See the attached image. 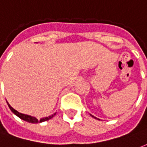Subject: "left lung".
Masks as SVG:
<instances>
[{
    "label": "left lung",
    "mask_w": 147,
    "mask_h": 147,
    "mask_svg": "<svg viewBox=\"0 0 147 147\" xmlns=\"http://www.w3.org/2000/svg\"><path fill=\"white\" fill-rule=\"evenodd\" d=\"M90 116H91V117H94V118H95V119H98V118H97V117H94V116H92V115H90ZM98 120H99V119H98Z\"/></svg>",
    "instance_id": "obj_1"
}]
</instances>
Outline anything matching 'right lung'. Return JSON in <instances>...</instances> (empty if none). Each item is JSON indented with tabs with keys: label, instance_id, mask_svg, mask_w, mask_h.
I'll return each mask as SVG.
<instances>
[{
	"label": "right lung",
	"instance_id": "right-lung-1",
	"mask_svg": "<svg viewBox=\"0 0 147 147\" xmlns=\"http://www.w3.org/2000/svg\"><path fill=\"white\" fill-rule=\"evenodd\" d=\"M7 104H8L9 109H11V112H12L15 115H16V116H17L18 117H20V119L25 120V121H27V122H29V123H41V122H44V121H46V120H49V119L53 118V117H54L55 115H56V113H53V115H51V116H49V117H44V118H42L41 120H38V119H37L36 117H31V116H29V115H26V114L19 113L18 111H16V109H14L12 108L11 105H9V103H8V102H7Z\"/></svg>",
	"mask_w": 147,
	"mask_h": 147
}]
</instances>
